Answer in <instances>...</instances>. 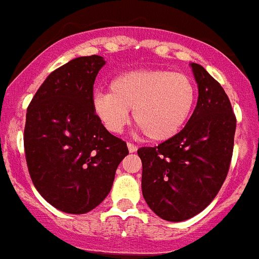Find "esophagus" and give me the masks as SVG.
Here are the masks:
<instances>
[{
  "label": "esophagus",
  "instance_id": "esophagus-1",
  "mask_svg": "<svg viewBox=\"0 0 259 259\" xmlns=\"http://www.w3.org/2000/svg\"><path fill=\"white\" fill-rule=\"evenodd\" d=\"M127 147H128V151H130V153H134V152H136V151H138V147H136V145H134V144H131V143H128Z\"/></svg>",
  "mask_w": 259,
  "mask_h": 259
}]
</instances>
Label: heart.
I'll return each mask as SVG.
<instances>
[{"instance_id":"1","label":"heart","mask_w":259,"mask_h":259,"mask_svg":"<svg viewBox=\"0 0 259 259\" xmlns=\"http://www.w3.org/2000/svg\"><path fill=\"white\" fill-rule=\"evenodd\" d=\"M111 93L93 95L94 114L108 131L119 134L130 121V111L145 138L166 142L185 125L196 103V87L187 74L168 70H132L115 76Z\"/></svg>"}]
</instances>
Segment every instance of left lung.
I'll return each mask as SVG.
<instances>
[{
  "label": "left lung",
  "mask_w": 259,
  "mask_h": 259,
  "mask_svg": "<svg viewBox=\"0 0 259 259\" xmlns=\"http://www.w3.org/2000/svg\"><path fill=\"white\" fill-rule=\"evenodd\" d=\"M191 67L198 87L191 119L172 139L138 151L143 197L160 219L172 222L192 219L217 196L236 134V116L221 84L202 66Z\"/></svg>",
  "instance_id": "obj_1"
}]
</instances>
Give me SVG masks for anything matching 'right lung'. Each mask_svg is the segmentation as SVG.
Instances as JSON below:
<instances>
[{"label":"right lung","instance_id":"right-lung-1","mask_svg":"<svg viewBox=\"0 0 259 259\" xmlns=\"http://www.w3.org/2000/svg\"><path fill=\"white\" fill-rule=\"evenodd\" d=\"M103 57H79L46 78L30 102L23 144L34 187L70 214L93 210L110 193L117 165L128 155L107 131L91 99Z\"/></svg>","mask_w":259,"mask_h":259}]
</instances>
